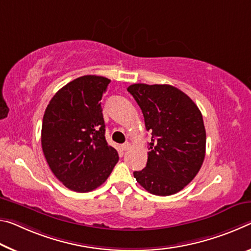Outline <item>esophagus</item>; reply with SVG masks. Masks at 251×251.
<instances>
[{
	"instance_id": "1",
	"label": "esophagus",
	"mask_w": 251,
	"mask_h": 251,
	"mask_svg": "<svg viewBox=\"0 0 251 251\" xmlns=\"http://www.w3.org/2000/svg\"><path fill=\"white\" fill-rule=\"evenodd\" d=\"M121 147H122L123 151H127L130 147V144H129V143H125V144H123Z\"/></svg>"
}]
</instances>
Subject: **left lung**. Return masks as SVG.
<instances>
[{
  "instance_id": "8db88e82",
  "label": "left lung",
  "mask_w": 251,
  "mask_h": 251,
  "mask_svg": "<svg viewBox=\"0 0 251 251\" xmlns=\"http://www.w3.org/2000/svg\"><path fill=\"white\" fill-rule=\"evenodd\" d=\"M128 93L141 107L152 132L145 169L134 177L150 193L171 196L200 171L205 156L203 118L192 99L171 85H130Z\"/></svg>"
}]
</instances>
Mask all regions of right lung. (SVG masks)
<instances>
[{
    "mask_svg": "<svg viewBox=\"0 0 251 251\" xmlns=\"http://www.w3.org/2000/svg\"><path fill=\"white\" fill-rule=\"evenodd\" d=\"M110 80L82 75L51 99L43 115L41 144L48 165L66 188L97 189L110 176L118 153L105 138L100 99Z\"/></svg>",
    "mask_w": 251,
    "mask_h": 251,
    "instance_id": "1",
    "label": "right lung"
}]
</instances>
